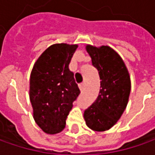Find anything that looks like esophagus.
Masks as SVG:
<instances>
[{
  "label": "esophagus",
  "instance_id": "1",
  "mask_svg": "<svg viewBox=\"0 0 155 155\" xmlns=\"http://www.w3.org/2000/svg\"><path fill=\"white\" fill-rule=\"evenodd\" d=\"M84 87H85V84H84V82H83V83H81V84H79V88L81 89V91H83V90H84Z\"/></svg>",
  "mask_w": 155,
  "mask_h": 155
}]
</instances>
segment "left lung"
Masks as SVG:
<instances>
[{"label":"left lung","mask_w":155,"mask_h":155,"mask_svg":"<svg viewBox=\"0 0 155 155\" xmlns=\"http://www.w3.org/2000/svg\"><path fill=\"white\" fill-rule=\"evenodd\" d=\"M92 65L97 68L100 78L99 95L84 110V119L89 128L106 131L117 122L128 102L131 80L120 55L109 46L87 45Z\"/></svg>","instance_id":"left-lung-1"}]
</instances>
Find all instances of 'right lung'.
Instances as JSON below:
<instances>
[{
	"label": "right lung",
	"instance_id": "right-lung-1",
	"mask_svg": "<svg viewBox=\"0 0 155 155\" xmlns=\"http://www.w3.org/2000/svg\"><path fill=\"white\" fill-rule=\"evenodd\" d=\"M77 45L50 46L35 62L30 76L29 98L35 122L45 133L55 134L66 126V119L80 89L69 69Z\"/></svg>",
	"mask_w": 155,
	"mask_h": 155
}]
</instances>
